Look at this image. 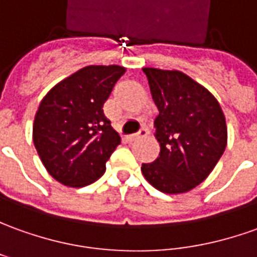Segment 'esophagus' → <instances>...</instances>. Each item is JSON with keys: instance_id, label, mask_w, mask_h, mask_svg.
<instances>
[{"instance_id": "34e87169", "label": "esophagus", "mask_w": 257, "mask_h": 257, "mask_svg": "<svg viewBox=\"0 0 257 257\" xmlns=\"http://www.w3.org/2000/svg\"><path fill=\"white\" fill-rule=\"evenodd\" d=\"M147 134H148V130L143 127V128H141V130H140L137 134H132V136H128V137H127V140H128V141H136V140L143 139V137H147Z\"/></svg>"}]
</instances>
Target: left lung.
I'll use <instances>...</instances> for the list:
<instances>
[{"label":"left lung","mask_w":257,"mask_h":257,"mask_svg":"<svg viewBox=\"0 0 257 257\" xmlns=\"http://www.w3.org/2000/svg\"><path fill=\"white\" fill-rule=\"evenodd\" d=\"M159 114V157L141 172L157 190L186 193L211 173L228 140L224 111L211 92L176 70L143 68Z\"/></svg>","instance_id":"1"}]
</instances>
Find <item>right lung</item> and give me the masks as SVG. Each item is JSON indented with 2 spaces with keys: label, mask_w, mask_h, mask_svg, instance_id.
<instances>
[{
  "label": "right lung",
  "mask_w": 257,
  "mask_h": 257,
  "mask_svg": "<svg viewBox=\"0 0 257 257\" xmlns=\"http://www.w3.org/2000/svg\"><path fill=\"white\" fill-rule=\"evenodd\" d=\"M120 65H88L54 85L42 99L33 123V144L44 168L70 187L98 180L120 144L103 114Z\"/></svg>",
  "instance_id": "1"
}]
</instances>
